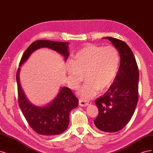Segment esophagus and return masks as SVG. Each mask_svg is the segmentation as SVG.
<instances>
[{
    "label": "esophagus",
    "mask_w": 153,
    "mask_h": 153,
    "mask_svg": "<svg viewBox=\"0 0 153 153\" xmlns=\"http://www.w3.org/2000/svg\"><path fill=\"white\" fill-rule=\"evenodd\" d=\"M89 104H90V101H89L82 100V99L79 100V105L81 106H85L89 105Z\"/></svg>",
    "instance_id": "1"
}]
</instances>
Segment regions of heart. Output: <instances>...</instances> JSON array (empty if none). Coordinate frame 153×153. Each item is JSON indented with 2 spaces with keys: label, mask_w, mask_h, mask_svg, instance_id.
<instances>
[{
  "label": "heart",
  "mask_w": 153,
  "mask_h": 153,
  "mask_svg": "<svg viewBox=\"0 0 153 153\" xmlns=\"http://www.w3.org/2000/svg\"><path fill=\"white\" fill-rule=\"evenodd\" d=\"M121 57L114 46L100 47L88 45L75 55L68 68L71 86L76 89L84 80L87 81L78 92L82 98L88 99L97 91H103L112 84L119 69Z\"/></svg>",
  "instance_id": "b5f03b06"
}]
</instances>
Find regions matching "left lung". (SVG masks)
Returning <instances> with one entry per match:
<instances>
[{
  "mask_svg": "<svg viewBox=\"0 0 153 153\" xmlns=\"http://www.w3.org/2000/svg\"><path fill=\"white\" fill-rule=\"evenodd\" d=\"M105 38L118 50L121 63L113 84L95 100L99 112L94 123L100 130L113 133L126 126L135 112L138 99L139 73L136 59L126 43L111 37Z\"/></svg>",
  "mask_w": 153,
  "mask_h": 153,
  "instance_id": "obj_1",
  "label": "left lung"
}]
</instances>
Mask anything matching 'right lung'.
I'll return each instance as SVG.
<instances>
[{
    "instance_id": "obj_1",
    "label": "right lung",
    "mask_w": 153,
    "mask_h": 153,
    "mask_svg": "<svg viewBox=\"0 0 153 153\" xmlns=\"http://www.w3.org/2000/svg\"><path fill=\"white\" fill-rule=\"evenodd\" d=\"M68 42H57L48 40H38L32 43L23 54L19 66L29 58L30 54L40 48H49L64 56L67 60ZM20 68L16 73L18 104L27 123L37 133L41 135L52 136L62 133L69 123V113L78 105V100L68 87L61 88L58 95L48 105L39 107L32 105L27 100L23 92L19 79Z\"/></svg>"
}]
</instances>
